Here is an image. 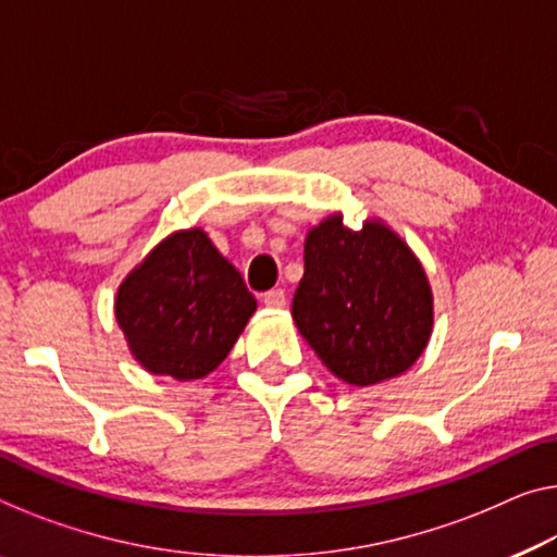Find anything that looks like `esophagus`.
Instances as JSON below:
<instances>
[{
    "mask_svg": "<svg viewBox=\"0 0 557 557\" xmlns=\"http://www.w3.org/2000/svg\"><path fill=\"white\" fill-rule=\"evenodd\" d=\"M262 302L268 305V307H272V310H282V307L287 305V295H285V289H270V293H264L262 295Z\"/></svg>",
    "mask_w": 557,
    "mask_h": 557,
    "instance_id": "esophagus-1",
    "label": "esophagus"
}]
</instances>
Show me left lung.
I'll list each match as a JSON object with an SVG mask.
<instances>
[{
  "label": "left lung",
  "mask_w": 557,
  "mask_h": 557,
  "mask_svg": "<svg viewBox=\"0 0 557 557\" xmlns=\"http://www.w3.org/2000/svg\"><path fill=\"white\" fill-rule=\"evenodd\" d=\"M293 320L332 375L370 387L410 370L435 325L433 287L410 245L380 218L343 212L307 230Z\"/></svg>",
  "instance_id": "1"
}]
</instances>
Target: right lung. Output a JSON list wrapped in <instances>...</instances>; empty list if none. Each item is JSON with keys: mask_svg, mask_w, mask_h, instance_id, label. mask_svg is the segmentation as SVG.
I'll use <instances>...</instances> for the list:
<instances>
[{"mask_svg": "<svg viewBox=\"0 0 557 557\" xmlns=\"http://www.w3.org/2000/svg\"><path fill=\"white\" fill-rule=\"evenodd\" d=\"M257 310L235 264L202 227L172 232L127 272L114 318L147 372L187 383L227 358Z\"/></svg>", "mask_w": 557, "mask_h": 557, "instance_id": "1", "label": "right lung"}]
</instances>
